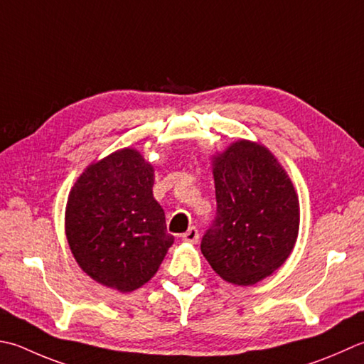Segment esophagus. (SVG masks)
<instances>
[{"label":"esophagus","mask_w":364,"mask_h":364,"mask_svg":"<svg viewBox=\"0 0 364 364\" xmlns=\"http://www.w3.org/2000/svg\"><path fill=\"white\" fill-rule=\"evenodd\" d=\"M183 241H186V243H197L198 241L197 227H189V229L183 233Z\"/></svg>","instance_id":"obj_1"}]
</instances>
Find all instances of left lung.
<instances>
[{
    "mask_svg": "<svg viewBox=\"0 0 364 364\" xmlns=\"http://www.w3.org/2000/svg\"><path fill=\"white\" fill-rule=\"evenodd\" d=\"M216 218L202 254L224 281L252 286L289 259L300 229V203L268 148L238 140L213 156Z\"/></svg>",
    "mask_w": 364,
    "mask_h": 364,
    "instance_id": "8db88e82",
    "label": "left lung"
}]
</instances>
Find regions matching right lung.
Here are the masks:
<instances>
[{
	"label": "right lung",
	"instance_id": "obj_1",
	"mask_svg": "<svg viewBox=\"0 0 364 364\" xmlns=\"http://www.w3.org/2000/svg\"><path fill=\"white\" fill-rule=\"evenodd\" d=\"M153 184L154 167L132 148L92 162L78 176L64 225L74 259L91 279L126 294L158 272L175 238Z\"/></svg>",
	"mask_w": 364,
	"mask_h": 364
}]
</instances>
